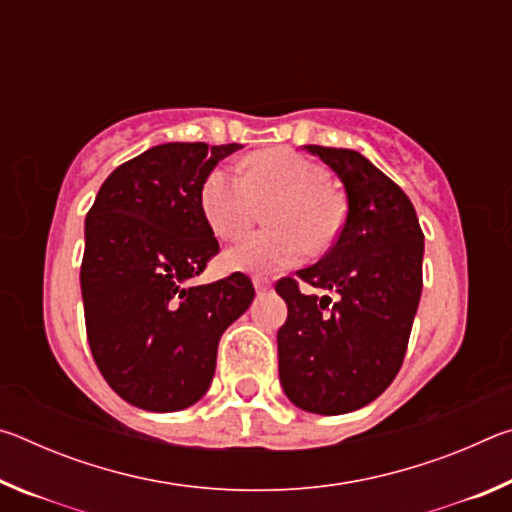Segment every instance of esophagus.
<instances>
[{
    "mask_svg": "<svg viewBox=\"0 0 512 512\" xmlns=\"http://www.w3.org/2000/svg\"><path fill=\"white\" fill-rule=\"evenodd\" d=\"M253 284H255V291H257V296H262V293H266L268 289H271V284H268L266 280H262V277H255Z\"/></svg>",
    "mask_w": 512,
    "mask_h": 512,
    "instance_id": "34e87169",
    "label": "esophagus"
}]
</instances>
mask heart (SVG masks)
<instances>
[{
  "mask_svg": "<svg viewBox=\"0 0 512 512\" xmlns=\"http://www.w3.org/2000/svg\"><path fill=\"white\" fill-rule=\"evenodd\" d=\"M327 180L318 162L291 149L250 155L244 173L230 164L207 173L201 210L216 237H239L253 223L257 207L274 203L266 214L273 232L250 235L225 250V268L241 273L282 271L300 264L307 246L318 253L332 244L341 232L345 207Z\"/></svg>",
  "mask_w": 512,
  "mask_h": 512,
  "instance_id": "obj_1",
  "label": "heart"
}]
</instances>
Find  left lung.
Masks as SVG:
<instances>
[{
	"mask_svg": "<svg viewBox=\"0 0 512 512\" xmlns=\"http://www.w3.org/2000/svg\"><path fill=\"white\" fill-rule=\"evenodd\" d=\"M305 149L341 178L348 214L329 253L298 271L336 302L307 296L293 277L277 282L289 309L277 332V368L298 409L341 415L377 400L400 372L422 293L424 235L409 196L366 155Z\"/></svg>",
	"mask_w": 512,
	"mask_h": 512,
	"instance_id": "left-lung-1",
	"label": "left lung"
}]
</instances>
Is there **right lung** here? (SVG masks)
<instances>
[{
	"label": "right lung",
	"instance_id": "right-lung-1",
	"mask_svg": "<svg viewBox=\"0 0 512 512\" xmlns=\"http://www.w3.org/2000/svg\"><path fill=\"white\" fill-rule=\"evenodd\" d=\"M241 144L167 142L117 167L85 216L81 293L92 357L121 400L169 413L212 384L221 334L255 298L250 277L194 284L219 241L201 210Z\"/></svg>",
	"mask_w": 512,
	"mask_h": 512
}]
</instances>
